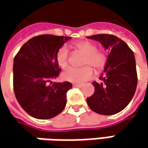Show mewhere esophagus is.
Returning <instances> with one entry per match:
<instances>
[{
    "instance_id": "34e87169",
    "label": "esophagus",
    "mask_w": 148,
    "mask_h": 148,
    "mask_svg": "<svg viewBox=\"0 0 148 148\" xmlns=\"http://www.w3.org/2000/svg\"><path fill=\"white\" fill-rule=\"evenodd\" d=\"M74 87H79V88H81L83 85L82 84H74Z\"/></svg>"
}]
</instances>
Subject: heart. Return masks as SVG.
Masks as SVG:
<instances>
[{
    "mask_svg": "<svg viewBox=\"0 0 148 148\" xmlns=\"http://www.w3.org/2000/svg\"><path fill=\"white\" fill-rule=\"evenodd\" d=\"M75 48L83 53L85 57L83 60V68H69L65 70L62 78L69 82L82 83L89 79L93 74V69L89 65L93 66L95 70L100 71L104 69L106 64V57L100 52L97 51L96 45L90 41H79L75 43ZM56 62L61 69H64L69 64V52L66 46L59 48L56 53Z\"/></svg>",
    "mask_w": 148,
    "mask_h": 148,
    "instance_id": "obj_1",
    "label": "heart"
}]
</instances>
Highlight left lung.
Listing matches in <instances>:
<instances>
[{
	"label": "left lung",
	"instance_id": "8db88e82",
	"mask_svg": "<svg viewBox=\"0 0 148 148\" xmlns=\"http://www.w3.org/2000/svg\"><path fill=\"white\" fill-rule=\"evenodd\" d=\"M98 41L108 50L106 64L100 75L102 82H93L95 93L87 98V104L93 111L100 115H114L121 111L134 95L137 74L133 52L124 41L110 34L87 37Z\"/></svg>",
	"mask_w": 148,
	"mask_h": 148
}]
</instances>
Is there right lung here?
I'll return each instance as SVG.
<instances>
[{
  "label": "right lung",
  "mask_w": 148,
  "mask_h": 148,
  "mask_svg": "<svg viewBox=\"0 0 148 148\" xmlns=\"http://www.w3.org/2000/svg\"><path fill=\"white\" fill-rule=\"evenodd\" d=\"M69 37L41 35L23 44L13 61V87L16 98L31 116L46 120L61 113L66 106V94L72 88L68 81L53 83L61 69L57 51Z\"/></svg>",
  "instance_id": "add662e5"
}]
</instances>
